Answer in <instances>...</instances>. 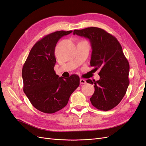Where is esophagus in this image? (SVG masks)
<instances>
[{"label":"esophagus","instance_id":"1","mask_svg":"<svg viewBox=\"0 0 146 146\" xmlns=\"http://www.w3.org/2000/svg\"><path fill=\"white\" fill-rule=\"evenodd\" d=\"M80 82L81 84H86V80H85V79H83V78H80Z\"/></svg>","mask_w":146,"mask_h":146}]
</instances>
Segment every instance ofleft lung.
<instances>
[{
	"mask_svg": "<svg viewBox=\"0 0 146 146\" xmlns=\"http://www.w3.org/2000/svg\"><path fill=\"white\" fill-rule=\"evenodd\" d=\"M90 39L92 47L90 66L100 69L99 80L88 79L94 84L95 91L90 98L95 108L108 111L117 106L124 97L129 85L130 66L116 37L98 27L74 30V35Z\"/></svg>",
	"mask_w": 146,
	"mask_h": 146,
	"instance_id": "1",
	"label": "left lung"
}]
</instances>
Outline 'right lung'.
Listing matches in <instances>:
<instances>
[{
  "mask_svg": "<svg viewBox=\"0 0 146 146\" xmlns=\"http://www.w3.org/2000/svg\"><path fill=\"white\" fill-rule=\"evenodd\" d=\"M72 30L57 31L46 35L35 44L23 66V90L30 103L39 111L52 114L68 104L72 92L80 85L76 74L59 77L54 70L57 42Z\"/></svg>",
  "mask_w": 146,
  "mask_h": 146,
  "instance_id": "right-lung-1",
  "label": "right lung"
}]
</instances>
